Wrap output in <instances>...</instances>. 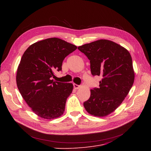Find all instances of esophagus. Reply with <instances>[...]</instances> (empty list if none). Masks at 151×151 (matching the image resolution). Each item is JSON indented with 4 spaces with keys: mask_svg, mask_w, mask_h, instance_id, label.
Masks as SVG:
<instances>
[{
    "mask_svg": "<svg viewBox=\"0 0 151 151\" xmlns=\"http://www.w3.org/2000/svg\"><path fill=\"white\" fill-rule=\"evenodd\" d=\"M73 87H74V88L75 89H78L79 88H80V86H79V85H78L76 84H73Z\"/></svg>",
    "mask_w": 151,
    "mask_h": 151,
    "instance_id": "34e87169",
    "label": "esophagus"
}]
</instances>
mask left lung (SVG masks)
Here are the masks:
<instances>
[{
	"mask_svg": "<svg viewBox=\"0 0 151 151\" xmlns=\"http://www.w3.org/2000/svg\"><path fill=\"white\" fill-rule=\"evenodd\" d=\"M78 49L90 60L92 75L102 78L99 88L91 90L84 106L91 115L106 116L122 104L133 86L131 55L124 47L108 40H99Z\"/></svg>",
	"mask_w": 151,
	"mask_h": 151,
	"instance_id": "8db88e82",
	"label": "left lung"
}]
</instances>
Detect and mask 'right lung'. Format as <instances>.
I'll list each match as a JSON object with an SVG mask.
<instances>
[{
	"label": "right lung",
	"mask_w": 151,
	"mask_h": 151,
	"mask_svg": "<svg viewBox=\"0 0 151 151\" xmlns=\"http://www.w3.org/2000/svg\"><path fill=\"white\" fill-rule=\"evenodd\" d=\"M77 47L58 38H50L31 45L24 52L17 70V84L24 100L33 112L46 119L62 116L71 83L51 80L55 71Z\"/></svg>",
	"instance_id": "1"
}]
</instances>
